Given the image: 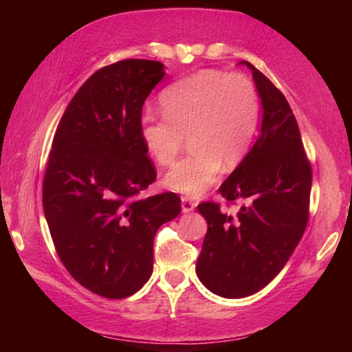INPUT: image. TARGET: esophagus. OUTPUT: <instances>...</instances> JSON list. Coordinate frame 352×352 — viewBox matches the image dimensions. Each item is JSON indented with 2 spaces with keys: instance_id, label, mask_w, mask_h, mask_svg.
<instances>
[{
  "instance_id": "34e87169",
  "label": "esophagus",
  "mask_w": 352,
  "mask_h": 352,
  "mask_svg": "<svg viewBox=\"0 0 352 352\" xmlns=\"http://www.w3.org/2000/svg\"><path fill=\"white\" fill-rule=\"evenodd\" d=\"M195 208V201L190 200L189 197H182V210L183 212H190Z\"/></svg>"
}]
</instances>
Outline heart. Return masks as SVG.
Returning <instances> with one entry per match:
<instances>
[{
  "label": "heart",
  "instance_id": "heart-1",
  "mask_svg": "<svg viewBox=\"0 0 352 352\" xmlns=\"http://www.w3.org/2000/svg\"><path fill=\"white\" fill-rule=\"evenodd\" d=\"M160 104L163 115L141 118V141L155 163L169 166L189 136L192 151L164 183L192 197L217 180L223 166L231 170L243 162L259 129L258 88L242 73L200 69L164 88Z\"/></svg>",
  "mask_w": 352,
  "mask_h": 352
}]
</instances>
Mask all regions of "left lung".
Returning <instances> with one entry per match:
<instances>
[{
    "label": "left lung",
    "instance_id": "1",
    "mask_svg": "<svg viewBox=\"0 0 352 352\" xmlns=\"http://www.w3.org/2000/svg\"><path fill=\"white\" fill-rule=\"evenodd\" d=\"M242 63L253 71L262 102L261 135L219 188L226 204L242 205L236 216L212 201L197 206L208 231L195 273L223 298L253 295L283 270L305 234L312 186V168L287 99L252 63Z\"/></svg>",
    "mask_w": 352,
    "mask_h": 352
}]
</instances>
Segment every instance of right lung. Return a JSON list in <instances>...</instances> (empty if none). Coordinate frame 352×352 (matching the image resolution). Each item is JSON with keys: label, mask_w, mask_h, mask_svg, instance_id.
Masks as SVG:
<instances>
[{"label": "right lung", "mask_w": 352, "mask_h": 352, "mask_svg": "<svg viewBox=\"0 0 352 352\" xmlns=\"http://www.w3.org/2000/svg\"><path fill=\"white\" fill-rule=\"evenodd\" d=\"M162 62L127 58L98 69L58 122L43 178L56 252L77 283L121 300L153 270V237L182 211L175 192L141 199L157 169L141 141L142 105Z\"/></svg>", "instance_id": "add662e5"}]
</instances>
